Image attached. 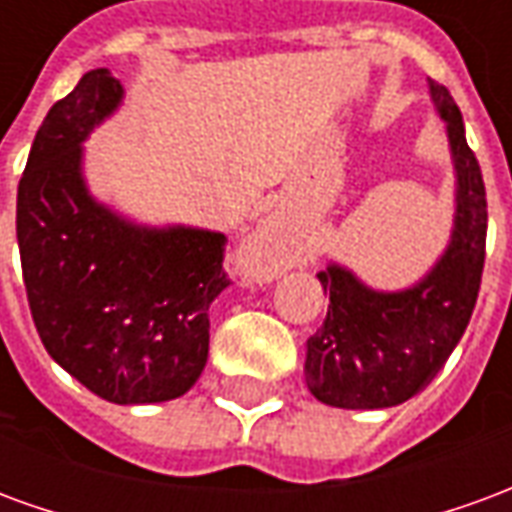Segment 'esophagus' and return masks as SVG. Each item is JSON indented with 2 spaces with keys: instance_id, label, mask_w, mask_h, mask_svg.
Returning a JSON list of instances; mask_svg holds the SVG:
<instances>
[{
  "instance_id": "esophagus-1",
  "label": "esophagus",
  "mask_w": 512,
  "mask_h": 512,
  "mask_svg": "<svg viewBox=\"0 0 512 512\" xmlns=\"http://www.w3.org/2000/svg\"><path fill=\"white\" fill-rule=\"evenodd\" d=\"M249 255L260 268L279 271L290 263L293 257V244H290L288 230L279 222H266L249 241Z\"/></svg>"
}]
</instances>
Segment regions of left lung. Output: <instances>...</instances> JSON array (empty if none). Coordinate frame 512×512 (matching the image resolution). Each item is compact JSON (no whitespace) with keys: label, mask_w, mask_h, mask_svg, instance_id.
I'll list each match as a JSON object with an SVG mask.
<instances>
[{"label":"left lung","mask_w":512,"mask_h":512,"mask_svg":"<svg viewBox=\"0 0 512 512\" xmlns=\"http://www.w3.org/2000/svg\"><path fill=\"white\" fill-rule=\"evenodd\" d=\"M430 98L447 123L458 178L452 241L428 277L400 293L370 290L337 263L318 274L329 293V312L307 340L304 376L326 406L406 403L450 359L477 304L488 233L483 172L466 145L461 109L450 90L430 79Z\"/></svg>","instance_id":"8db88e82"}]
</instances>
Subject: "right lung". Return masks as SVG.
I'll use <instances>...</instances> for the list:
<instances>
[{"instance_id":"add662e5","label":"right lung","mask_w":512,"mask_h":512,"mask_svg":"<svg viewBox=\"0 0 512 512\" xmlns=\"http://www.w3.org/2000/svg\"><path fill=\"white\" fill-rule=\"evenodd\" d=\"M120 101V82L98 68L51 106L18 183L16 235L51 359L109 403L142 406L197 384L208 307L230 279L222 233L139 227L90 197L82 142Z\"/></svg>"}]
</instances>
